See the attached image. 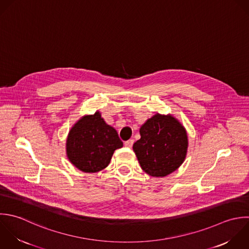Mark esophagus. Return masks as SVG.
Instances as JSON below:
<instances>
[{
  "label": "esophagus",
  "mask_w": 249,
  "mask_h": 249,
  "mask_svg": "<svg viewBox=\"0 0 249 249\" xmlns=\"http://www.w3.org/2000/svg\"><path fill=\"white\" fill-rule=\"evenodd\" d=\"M125 146L126 147H132L133 146V144H134V140H129V141H127V142H125Z\"/></svg>",
  "instance_id": "obj_1"
}]
</instances>
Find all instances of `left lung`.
<instances>
[{
	"label": "left lung",
	"mask_w": 249,
	"mask_h": 249,
	"mask_svg": "<svg viewBox=\"0 0 249 249\" xmlns=\"http://www.w3.org/2000/svg\"><path fill=\"white\" fill-rule=\"evenodd\" d=\"M141 139L133 149L142 169L153 178H164L184 162L188 136L184 126L172 114L156 113L140 129Z\"/></svg>",
	"instance_id": "1"
}]
</instances>
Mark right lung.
<instances>
[{
  "label": "right lung",
  "mask_w": 249,
  "mask_h": 249,
  "mask_svg": "<svg viewBox=\"0 0 249 249\" xmlns=\"http://www.w3.org/2000/svg\"><path fill=\"white\" fill-rule=\"evenodd\" d=\"M116 130L107 125L97 110L83 115L71 128L66 141L69 161L83 173H98L107 168L113 152L121 148Z\"/></svg>",
  "instance_id": "right-lung-1"
}]
</instances>
